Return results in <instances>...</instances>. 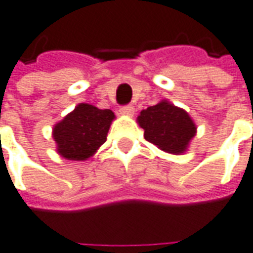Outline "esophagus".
<instances>
[{"label":"esophagus","instance_id":"1","mask_svg":"<svg viewBox=\"0 0 253 253\" xmlns=\"http://www.w3.org/2000/svg\"><path fill=\"white\" fill-rule=\"evenodd\" d=\"M119 112H121L122 115H132V112H134V107H132L131 104H127V105L121 107Z\"/></svg>","mask_w":253,"mask_h":253}]
</instances>
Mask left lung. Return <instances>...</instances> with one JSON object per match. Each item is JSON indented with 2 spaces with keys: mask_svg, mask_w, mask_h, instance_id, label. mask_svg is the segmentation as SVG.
<instances>
[{
  "mask_svg": "<svg viewBox=\"0 0 253 253\" xmlns=\"http://www.w3.org/2000/svg\"><path fill=\"white\" fill-rule=\"evenodd\" d=\"M138 123L144 128L146 141L174 155L186 151L189 141L196 134V126L188 112L167 101L141 111Z\"/></svg>",
  "mask_w": 253,
  "mask_h": 253,
  "instance_id": "left-lung-1",
  "label": "left lung"
}]
</instances>
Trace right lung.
<instances>
[{
	"mask_svg": "<svg viewBox=\"0 0 253 253\" xmlns=\"http://www.w3.org/2000/svg\"><path fill=\"white\" fill-rule=\"evenodd\" d=\"M111 109H98L89 104H79L53 128L57 152L68 160H86L107 141Z\"/></svg>",
	"mask_w": 253,
	"mask_h": 253,
	"instance_id": "right-lung-1",
	"label": "right lung"
}]
</instances>
